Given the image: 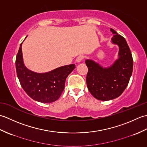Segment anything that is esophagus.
<instances>
[{"mask_svg":"<svg viewBox=\"0 0 147 147\" xmlns=\"http://www.w3.org/2000/svg\"><path fill=\"white\" fill-rule=\"evenodd\" d=\"M83 59H84V56L82 55H80L77 57V58L76 59V62H78V63H79V62L82 61Z\"/></svg>","mask_w":147,"mask_h":147,"instance_id":"1","label":"esophagus"}]
</instances>
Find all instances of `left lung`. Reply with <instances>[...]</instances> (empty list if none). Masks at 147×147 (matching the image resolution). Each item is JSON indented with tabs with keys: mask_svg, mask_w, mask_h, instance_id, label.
<instances>
[{
	"mask_svg": "<svg viewBox=\"0 0 147 147\" xmlns=\"http://www.w3.org/2000/svg\"><path fill=\"white\" fill-rule=\"evenodd\" d=\"M112 42L119 46V57L109 67H103L90 59L85 61L88 71L86 85L96 99L107 101L119 96L126 89L132 74L133 60L125 38L111 28Z\"/></svg>",
	"mask_w": 147,
	"mask_h": 147,
	"instance_id": "1",
	"label": "left lung"
}]
</instances>
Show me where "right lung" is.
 Listing matches in <instances>:
<instances>
[{"label":"right lung","instance_id":"obj_1","mask_svg":"<svg viewBox=\"0 0 147 147\" xmlns=\"http://www.w3.org/2000/svg\"><path fill=\"white\" fill-rule=\"evenodd\" d=\"M22 43L16 59L17 76L22 88L36 101L42 103L56 101L64 89L65 79L76 67L75 65L61 66L45 73L30 71L24 64Z\"/></svg>","mask_w":147,"mask_h":147}]
</instances>
